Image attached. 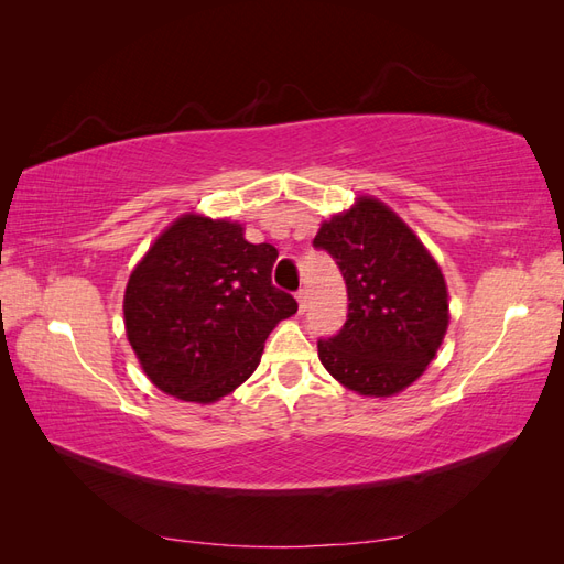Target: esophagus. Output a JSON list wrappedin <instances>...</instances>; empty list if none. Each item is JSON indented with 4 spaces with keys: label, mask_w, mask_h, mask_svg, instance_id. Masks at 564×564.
<instances>
[{
    "label": "esophagus",
    "mask_w": 564,
    "mask_h": 564,
    "mask_svg": "<svg viewBox=\"0 0 564 564\" xmlns=\"http://www.w3.org/2000/svg\"><path fill=\"white\" fill-rule=\"evenodd\" d=\"M296 301H299V311L303 313L305 305H308V292H305V289H299V292H296Z\"/></svg>",
    "instance_id": "esophagus-1"
}]
</instances>
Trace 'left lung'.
Returning a JSON list of instances; mask_svg holds the SVG:
<instances>
[{"instance_id":"8db88e82","label":"left lung","mask_w":564,"mask_h":564,"mask_svg":"<svg viewBox=\"0 0 564 564\" xmlns=\"http://www.w3.org/2000/svg\"><path fill=\"white\" fill-rule=\"evenodd\" d=\"M313 247L332 256L348 289L344 327L317 340L324 369L360 395L388 398L412 386L449 324L447 284L433 256L373 197L324 220Z\"/></svg>"}]
</instances>
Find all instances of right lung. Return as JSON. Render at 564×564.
I'll return each instance as SVG.
<instances>
[{
  "instance_id": "1",
  "label": "right lung",
  "mask_w": 564,
  "mask_h": 564,
  "mask_svg": "<svg viewBox=\"0 0 564 564\" xmlns=\"http://www.w3.org/2000/svg\"><path fill=\"white\" fill-rule=\"evenodd\" d=\"M278 249L245 240L240 224L185 214L133 268L127 338L166 395L209 404L245 383L268 334L299 303L270 280Z\"/></svg>"
}]
</instances>
